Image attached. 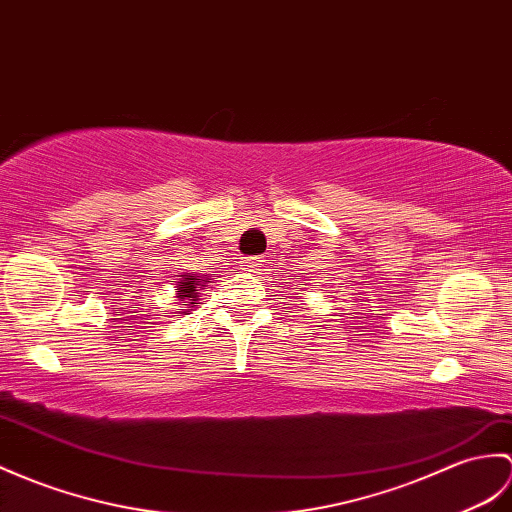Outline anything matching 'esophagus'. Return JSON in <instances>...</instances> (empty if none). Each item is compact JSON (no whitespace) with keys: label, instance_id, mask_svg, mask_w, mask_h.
I'll return each instance as SVG.
<instances>
[{"label":"esophagus","instance_id":"34e87169","mask_svg":"<svg viewBox=\"0 0 512 512\" xmlns=\"http://www.w3.org/2000/svg\"><path fill=\"white\" fill-rule=\"evenodd\" d=\"M261 261H264V259H261L259 255H253V257H244L242 264H244V268H246V270H259Z\"/></svg>","mask_w":512,"mask_h":512}]
</instances>
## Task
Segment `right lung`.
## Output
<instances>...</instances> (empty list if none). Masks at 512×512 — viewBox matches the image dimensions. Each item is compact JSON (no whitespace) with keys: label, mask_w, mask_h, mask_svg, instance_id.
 <instances>
[{"label":"right lung","mask_w":512,"mask_h":512,"mask_svg":"<svg viewBox=\"0 0 512 512\" xmlns=\"http://www.w3.org/2000/svg\"><path fill=\"white\" fill-rule=\"evenodd\" d=\"M183 279L176 281V288H178V299L185 301V305L194 307V301L198 296V285L202 279L194 277V275H181Z\"/></svg>","instance_id":"obj_1"}]
</instances>
